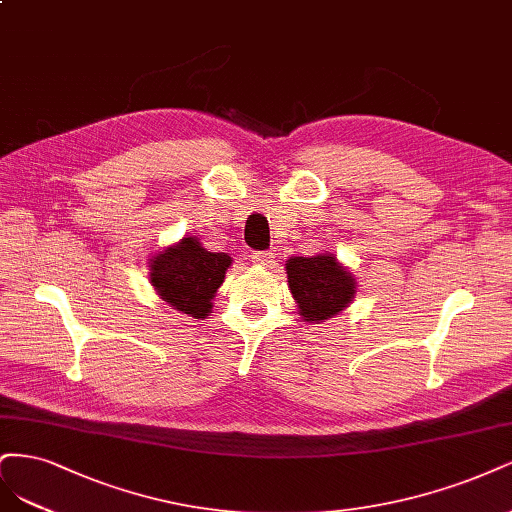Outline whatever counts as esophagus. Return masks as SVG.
<instances>
[{"label":"esophagus","instance_id":"1","mask_svg":"<svg viewBox=\"0 0 512 512\" xmlns=\"http://www.w3.org/2000/svg\"><path fill=\"white\" fill-rule=\"evenodd\" d=\"M251 261L255 263V266H261V268H272L274 261H276V255L272 251H257L251 255Z\"/></svg>","mask_w":512,"mask_h":512}]
</instances>
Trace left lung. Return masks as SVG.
Here are the masks:
<instances>
[{
	"label": "left lung",
	"mask_w": 512,
	"mask_h": 512,
	"mask_svg": "<svg viewBox=\"0 0 512 512\" xmlns=\"http://www.w3.org/2000/svg\"><path fill=\"white\" fill-rule=\"evenodd\" d=\"M287 283L306 323H323L349 308L357 293V280L334 253L289 257Z\"/></svg>",
	"instance_id": "1"
}]
</instances>
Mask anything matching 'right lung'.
<instances>
[{
  "label": "right lung",
  "mask_w": 512,
  "mask_h": 512,
  "mask_svg": "<svg viewBox=\"0 0 512 512\" xmlns=\"http://www.w3.org/2000/svg\"><path fill=\"white\" fill-rule=\"evenodd\" d=\"M232 261L227 253H210L200 238L189 236L148 259V280L159 300L180 315L206 319Z\"/></svg>",
  "instance_id": "right-lung-1"
}]
</instances>
